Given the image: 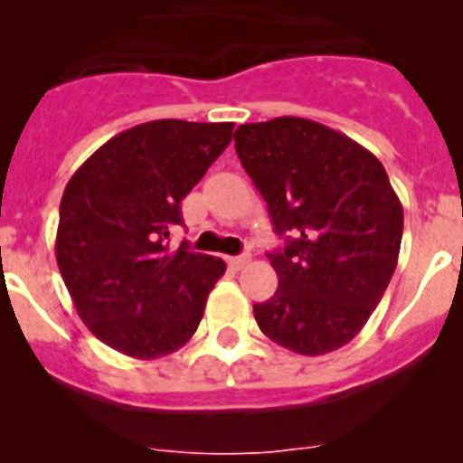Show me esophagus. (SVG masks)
<instances>
[{"label":"esophagus","instance_id":"34e87169","mask_svg":"<svg viewBox=\"0 0 463 463\" xmlns=\"http://www.w3.org/2000/svg\"><path fill=\"white\" fill-rule=\"evenodd\" d=\"M227 264L232 269H236V271H239V269H243L245 264H250V255H239V257H227Z\"/></svg>","mask_w":463,"mask_h":463}]
</instances>
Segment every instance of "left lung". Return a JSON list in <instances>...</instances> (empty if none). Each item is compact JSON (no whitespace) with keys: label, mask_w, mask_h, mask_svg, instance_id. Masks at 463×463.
<instances>
[{"label":"left lung","mask_w":463,"mask_h":463,"mask_svg":"<svg viewBox=\"0 0 463 463\" xmlns=\"http://www.w3.org/2000/svg\"><path fill=\"white\" fill-rule=\"evenodd\" d=\"M236 155L285 248L260 329L292 353H334L357 336L396 269L403 206L371 150L306 118L241 125Z\"/></svg>","instance_id":"1"}]
</instances>
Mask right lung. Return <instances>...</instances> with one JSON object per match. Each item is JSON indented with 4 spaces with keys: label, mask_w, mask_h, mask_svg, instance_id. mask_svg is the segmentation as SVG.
I'll use <instances>...</instances> for the list:
<instances>
[{
    "label": "right lung",
    "mask_w": 463,
    "mask_h": 463,
    "mask_svg": "<svg viewBox=\"0 0 463 463\" xmlns=\"http://www.w3.org/2000/svg\"><path fill=\"white\" fill-rule=\"evenodd\" d=\"M232 132L234 122H143L94 150L64 187L57 267L85 326L127 357L185 345L224 276L220 257L171 250L169 234Z\"/></svg>",
    "instance_id": "1"
}]
</instances>
